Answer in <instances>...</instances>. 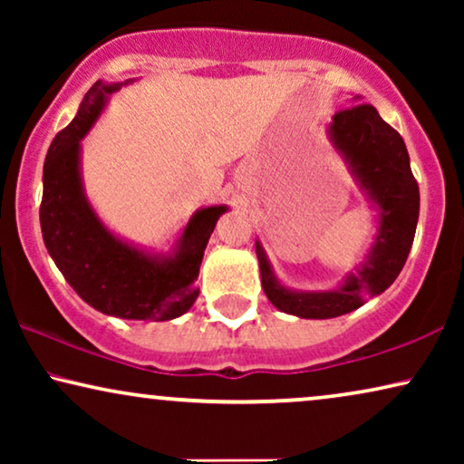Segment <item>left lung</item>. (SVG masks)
Returning <instances> with one entry per match:
<instances>
[{
    "label": "left lung",
    "mask_w": 464,
    "mask_h": 464,
    "mask_svg": "<svg viewBox=\"0 0 464 464\" xmlns=\"http://www.w3.org/2000/svg\"><path fill=\"white\" fill-rule=\"evenodd\" d=\"M329 129L335 148L351 162L361 188L378 205L380 227L363 268L348 276L340 289L323 294L285 289L272 275L262 245L256 243L264 294L278 310L302 319H334L353 313L363 306L367 297L389 289L410 256L420 211V192L403 139L380 118L376 107L357 103L335 111Z\"/></svg>",
    "instance_id": "obj_1"
}]
</instances>
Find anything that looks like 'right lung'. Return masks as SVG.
I'll return each mask as SVG.
<instances>
[{"mask_svg":"<svg viewBox=\"0 0 464 464\" xmlns=\"http://www.w3.org/2000/svg\"><path fill=\"white\" fill-rule=\"evenodd\" d=\"M118 86L97 82L78 116L50 143L44 162L40 224L56 268L86 304L101 313L137 321H169L192 308L207 243L226 207L202 208L189 219L173 257L158 259L107 232L80 183V139Z\"/></svg>","mask_w":464,"mask_h":464,"instance_id":"add662e5","label":"right lung"}]
</instances>
